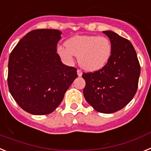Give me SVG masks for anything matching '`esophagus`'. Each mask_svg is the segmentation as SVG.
<instances>
[{
    "label": "esophagus",
    "instance_id": "obj_1",
    "mask_svg": "<svg viewBox=\"0 0 151 151\" xmlns=\"http://www.w3.org/2000/svg\"><path fill=\"white\" fill-rule=\"evenodd\" d=\"M77 75H78V77H81V76H82V71H81V70L78 69V70H77Z\"/></svg>",
    "mask_w": 151,
    "mask_h": 151
}]
</instances>
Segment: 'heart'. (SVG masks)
<instances>
[{
  "label": "heart",
  "mask_w": 151,
  "mask_h": 151,
  "mask_svg": "<svg viewBox=\"0 0 151 151\" xmlns=\"http://www.w3.org/2000/svg\"><path fill=\"white\" fill-rule=\"evenodd\" d=\"M65 45L57 48L61 59L70 64L74 56H78L80 66L86 71L100 70L108 63L112 55L111 42L104 36H75L68 39Z\"/></svg>",
  "instance_id": "1"
}]
</instances>
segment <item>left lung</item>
Returning <instances> with one entry per match:
<instances>
[{
  "label": "left lung",
  "instance_id": "left-lung-1",
  "mask_svg": "<svg viewBox=\"0 0 151 151\" xmlns=\"http://www.w3.org/2000/svg\"><path fill=\"white\" fill-rule=\"evenodd\" d=\"M112 44L109 61L100 70L83 73V96L101 113H113L124 108L135 95L141 66L131 42L112 31H103Z\"/></svg>",
  "mask_w": 151,
  "mask_h": 151
}]
</instances>
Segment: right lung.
I'll list each match as a JSON object with an SVG mask.
<instances>
[{
	"mask_svg": "<svg viewBox=\"0 0 151 151\" xmlns=\"http://www.w3.org/2000/svg\"><path fill=\"white\" fill-rule=\"evenodd\" d=\"M61 34L57 29L32 30L10 55V93L21 108L32 115L52 113L77 77V68L64 65L57 53Z\"/></svg>",
	"mask_w": 151,
	"mask_h": 151,
	"instance_id": "obj_1",
	"label": "right lung"
}]
</instances>
